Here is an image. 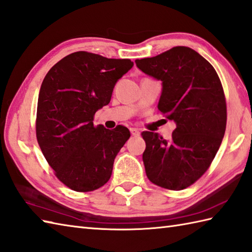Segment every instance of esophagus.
<instances>
[{"label": "esophagus", "mask_w": 252, "mask_h": 252, "mask_svg": "<svg viewBox=\"0 0 252 252\" xmlns=\"http://www.w3.org/2000/svg\"><path fill=\"white\" fill-rule=\"evenodd\" d=\"M130 132H131V134H132V135H134V136L140 135V130L136 129V127H131V129H130Z\"/></svg>", "instance_id": "esophagus-1"}]
</instances>
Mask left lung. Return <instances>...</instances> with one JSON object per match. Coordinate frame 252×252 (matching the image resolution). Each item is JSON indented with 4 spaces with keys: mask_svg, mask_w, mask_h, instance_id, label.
Returning a JSON list of instances; mask_svg holds the SVG:
<instances>
[{
    "mask_svg": "<svg viewBox=\"0 0 252 252\" xmlns=\"http://www.w3.org/2000/svg\"><path fill=\"white\" fill-rule=\"evenodd\" d=\"M147 76L161 81L158 109L176 125L172 136L142 133L146 175L163 189L181 190L206 172L226 127V103L215 68L190 47L175 46L135 61Z\"/></svg>",
    "mask_w": 252,
    "mask_h": 252,
    "instance_id": "obj_1",
    "label": "left lung"
}]
</instances>
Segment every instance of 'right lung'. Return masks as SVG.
Here are the masks:
<instances>
[{"label": "right lung", "mask_w": 252, "mask_h": 252, "mask_svg": "<svg viewBox=\"0 0 252 252\" xmlns=\"http://www.w3.org/2000/svg\"><path fill=\"white\" fill-rule=\"evenodd\" d=\"M133 67L130 60L76 52L53 66L42 82L36 110V138L61 182L76 191L106 184L114 161L129 140L123 126H94L93 117L109 104L118 80Z\"/></svg>", "instance_id": "obj_1"}]
</instances>
